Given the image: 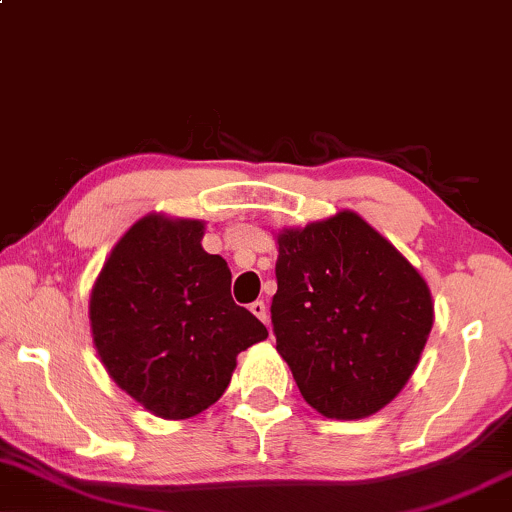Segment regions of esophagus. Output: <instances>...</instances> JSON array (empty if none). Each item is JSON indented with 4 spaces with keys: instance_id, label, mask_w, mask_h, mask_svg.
Returning a JSON list of instances; mask_svg holds the SVG:
<instances>
[{
    "instance_id": "esophagus-1",
    "label": "esophagus",
    "mask_w": 512,
    "mask_h": 512,
    "mask_svg": "<svg viewBox=\"0 0 512 512\" xmlns=\"http://www.w3.org/2000/svg\"><path fill=\"white\" fill-rule=\"evenodd\" d=\"M250 312H252V315H255L257 319H260V322H264V324L269 322V315H267V305H264L262 300H255V303L250 305Z\"/></svg>"
}]
</instances>
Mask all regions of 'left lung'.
<instances>
[{
    "label": "left lung",
    "mask_w": 512,
    "mask_h": 512,
    "mask_svg": "<svg viewBox=\"0 0 512 512\" xmlns=\"http://www.w3.org/2000/svg\"><path fill=\"white\" fill-rule=\"evenodd\" d=\"M276 350L307 403L362 420L398 396L434 324L427 281L360 214L276 236Z\"/></svg>",
    "instance_id": "obj_1"
}]
</instances>
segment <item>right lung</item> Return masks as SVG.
<instances>
[{
  "instance_id": "right-lung-1",
  "label": "right lung",
  "mask_w": 512,
  "mask_h": 512,
  "mask_svg": "<svg viewBox=\"0 0 512 512\" xmlns=\"http://www.w3.org/2000/svg\"><path fill=\"white\" fill-rule=\"evenodd\" d=\"M202 236V221L147 214L114 245L90 295L104 369L162 420L217 403L238 353L269 336L233 303L229 264L202 250Z\"/></svg>"
}]
</instances>
